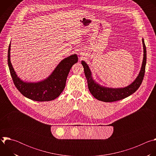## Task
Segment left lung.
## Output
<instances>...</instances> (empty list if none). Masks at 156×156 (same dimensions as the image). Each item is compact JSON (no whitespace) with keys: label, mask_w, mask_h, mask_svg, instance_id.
Here are the masks:
<instances>
[{"label":"left lung","mask_w":156,"mask_h":156,"mask_svg":"<svg viewBox=\"0 0 156 156\" xmlns=\"http://www.w3.org/2000/svg\"><path fill=\"white\" fill-rule=\"evenodd\" d=\"M143 45V60L142 62L140 72L131 84L124 87H108L101 86L96 83L92 76V73L89 68L87 64L84 61H81V64L83 66L84 74L87 81L88 89L92 95L98 100L110 102L119 100H122L134 93L140 87L144 76L145 68L146 64V48L144 44V39H142Z\"/></svg>","instance_id":"1"}]
</instances>
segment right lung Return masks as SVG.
<instances>
[{"instance_id":"add662e5","label":"right lung","mask_w":156,"mask_h":156,"mask_svg":"<svg viewBox=\"0 0 156 156\" xmlns=\"http://www.w3.org/2000/svg\"><path fill=\"white\" fill-rule=\"evenodd\" d=\"M10 43L8 50V65L14 84L26 98L35 101H50L58 98L63 91L66 78L72 66L78 62L76 54L63 59L52 73L46 79L38 82H27L16 75L10 61Z\"/></svg>"}]
</instances>
